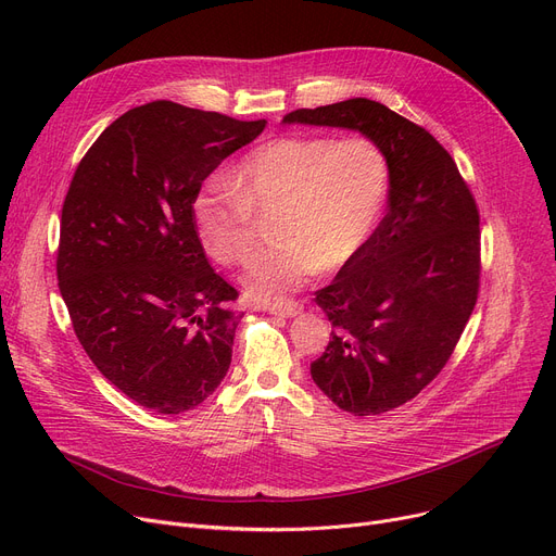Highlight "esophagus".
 Here are the masks:
<instances>
[{"instance_id": "1", "label": "esophagus", "mask_w": 556, "mask_h": 556, "mask_svg": "<svg viewBox=\"0 0 556 556\" xmlns=\"http://www.w3.org/2000/svg\"><path fill=\"white\" fill-rule=\"evenodd\" d=\"M266 311L273 315H279V317H295L302 311V304L300 302H275V304H268Z\"/></svg>"}]
</instances>
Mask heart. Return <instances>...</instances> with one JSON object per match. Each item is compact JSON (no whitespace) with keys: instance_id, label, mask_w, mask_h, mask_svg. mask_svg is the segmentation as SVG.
<instances>
[{"instance_id":"b5f03b06","label":"heart","mask_w":556,"mask_h":556,"mask_svg":"<svg viewBox=\"0 0 556 556\" xmlns=\"http://www.w3.org/2000/svg\"><path fill=\"white\" fill-rule=\"evenodd\" d=\"M229 181L214 178L195 193V233L214 261L239 266L256 216L273 212L275 241L252 254L241 281L254 300L277 302L363 250L386 204L388 162L367 137L286 135L256 146Z\"/></svg>"}]
</instances>
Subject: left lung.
Segmentation results:
<instances>
[{"label": "left lung", "instance_id": "obj_1", "mask_svg": "<svg viewBox=\"0 0 556 556\" xmlns=\"http://www.w3.org/2000/svg\"><path fill=\"white\" fill-rule=\"evenodd\" d=\"M283 124L356 130L383 151L388 214L315 293L333 325L311 376L344 413L381 415L415 399L448 363L480 288V214L457 164L388 105L349 99Z\"/></svg>", "mask_w": 556, "mask_h": 556}]
</instances>
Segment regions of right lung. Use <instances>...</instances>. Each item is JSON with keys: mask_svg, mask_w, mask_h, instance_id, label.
<instances>
[{"mask_svg": "<svg viewBox=\"0 0 556 556\" xmlns=\"http://www.w3.org/2000/svg\"><path fill=\"white\" fill-rule=\"evenodd\" d=\"M263 128L153 101L112 122L72 178L55 270L74 333L108 381L153 413L191 410L229 369L239 293L204 256L191 204Z\"/></svg>", "mask_w": 556, "mask_h": 556, "instance_id": "1", "label": "right lung"}]
</instances>
